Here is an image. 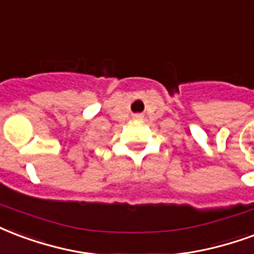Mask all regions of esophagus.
<instances>
[{
    "mask_svg": "<svg viewBox=\"0 0 254 254\" xmlns=\"http://www.w3.org/2000/svg\"><path fill=\"white\" fill-rule=\"evenodd\" d=\"M136 118H141V116H136Z\"/></svg>",
    "mask_w": 254,
    "mask_h": 254,
    "instance_id": "esophagus-1",
    "label": "esophagus"
}]
</instances>
